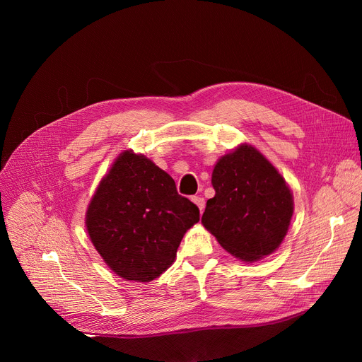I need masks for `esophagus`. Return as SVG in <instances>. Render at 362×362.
<instances>
[{
  "label": "esophagus",
  "mask_w": 362,
  "mask_h": 362,
  "mask_svg": "<svg viewBox=\"0 0 362 362\" xmlns=\"http://www.w3.org/2000/svg\"><path fill=\"white\" fill-rule=\"evenodd\" d=\"M191 199H192V202H194V204H197V206L199 208V213L202 214L204 208H205V201H204V198H201V197H192Z\"/></svg>",
  "instance_id": "34e87169"
}]
</instances>
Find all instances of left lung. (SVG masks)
Listing matches in <instances>:
<instances>
[{"mask_svg":"<svg viewBox=\"0 0 362 362\" xmlns=\"http://www.w3.org/2000/svg\"><path fill=\"white\" fill-rule=\"evenodd\" d=\"M214 198L201 223L223 250L243 262L277 251L293 216V195L279 170L259 149L240 144L213 168Z\"/></svg>","mask_w":362,"mask_h":362,"instance_id":"8db88e82","label":"left lung"}]
</instances>
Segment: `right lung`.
<instances>
[{
  "instance_id": "right-lung-1",
  "label": "right lung",
  "mask_w": 362,
  "mask_h": 362,
  "mask_svg": "<svg viewBox=\"0 0 362 362\" xmlns=\"http://www.w3.org/2000/svg\"><path fill=\"white\" fill-rule=\"evenodd\" d=\"M198 221V206L177 194L171 176L132 149L114 160L85 214L89 239L108 269L139 283L175 262L180 240Z\"/></svg>"
}]
</instances>
